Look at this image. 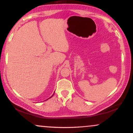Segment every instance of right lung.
<instances>
[{"instance_id":"add662e5","label":"right lung","mask_w":133,"mask_h":133,"mask_svg":"<svg viewBox=\"0 0 133 133\" xmlns=\"http://www.w3.org/2000/svg\"><path fill=\"white\" fill-rule=\"evenodd\" d=\"M53 95H54V94H53ZM53 95H52V96H53ZM52 96H51V97H52ZM51 97H49V98H51Z\"/></svg>"}]
</instances>
